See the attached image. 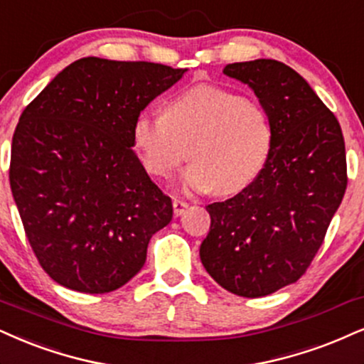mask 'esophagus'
<instances>
[{
  "label": "esophagus",
  "mask_w": 364,
  "mask_h": 364,
  "mask_svg": "<svg viewBox=\"0 0 364 364\" xmlns=\"http://www.w3.org/2000/svg\"><path fill=\"white\" fill-rule=\"evenodd\" d=\"M172 205H173V214H175V216H182V214L186 213L187 209H189V204L183 203V200H178V199H175L173 203H172Z\"/></svg>",
  "instance_id": "1"
}]
</instances>
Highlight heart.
I'll list each match as a JSON object with an SVG mask.
<instances>
[{
	"instance_id": "heart-1",
	"label": "heart",
	"mask_w": 364,
	"mask_h": 364,
	"mask_svg": "<svg viewBox=\"0 0 364 364\" xmlns=\"http://www.w3.org/2000/svg\"><path fill=\"white\" fill-rule=\"evenodd\" d=\"M132 136L143 167L154 177H172L191 145L183 189L232 194L263 170L273 128L259 102L223 87L199 86L168 101L165 113L138 114Z\"/></svg>"
}]
</instances>
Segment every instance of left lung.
<instances>
[{"label": "left lung", "mask_w": 364, "mask_h": 364, "mask_svg": "<svg viewBox=\"0 0 364 364\" xmlns=\"http://www.w3.org/2000/svg\"><path fill=\"white\" fill-rule=\"evenodd\" d=\"M267 109V164L240 194L205 205L199 255L223 289L257 299L294 284L316 257L346 192V150L336 116L302 75L272 58L224 67Z\"/></svg>", "instance_id": "left-lung-1"}]
</instances>
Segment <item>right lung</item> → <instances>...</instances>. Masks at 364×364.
<instances>
[{
    "label": "right lung",
    "mask_w": 364,
    "mask_h": 364,
    "mask_svg": "<svg viewBox=\"0 0 364 364\" xmlns=\"http://www.w3.org/2000/svg\"><path fill=\"white\" fill-rule=\"evenodd\" d=\"M187 69L84 57L25 107L10 186L33 253L52 280L106 294L141 270L172 200L133 150V121Z\"/></svg>",
    "instance_id": "add662e5"
}]
</instances>
